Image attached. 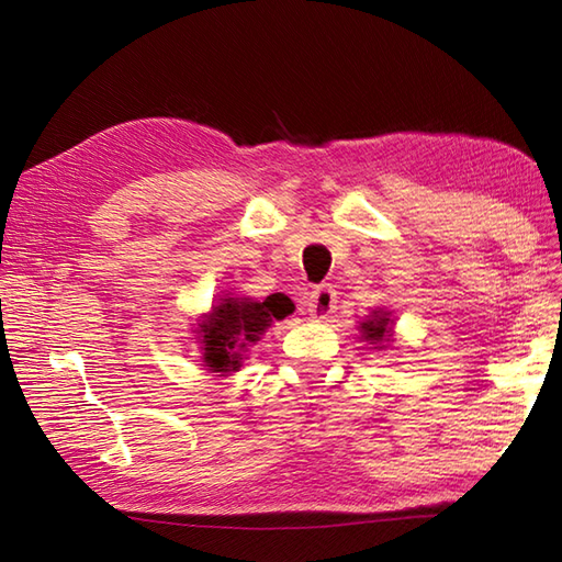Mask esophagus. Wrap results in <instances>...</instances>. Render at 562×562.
<instances>
[{"instance_id": "1", "label": "esophagus", "mask_w": 562, "mask_h": 562, "mask_svg": "<svg viewBox=\"0 0 562 562\" xmlns=\"http://www.w3.org/2000/svg\"><path fill=\"white\" fill-rule=\"evenodd\" d=\"M336 304H338V300H336V292H333L330 284H321V288L308 292V300H306L308 314L318 321L328 318L333 314V308H336Z\"/></svg>"}]
</instances>
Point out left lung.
<instances>
[{"label": "left lung", "instance_id": "8db88e82", "mask_svg": "<svg viewBox=\"0 0 562 562\" xmlns=\"http://www.w3.org/2000/svg\"><path fill=\"white\" fill-rule=\"evenodd\" d=\"M393 326H396V321H393L389 308L376 306L372 314L360 321V336L364 342L374 345V350H386L393 342Z\"/></svg>", "mask_w": 562, "mask_h": 562}]
</instances>
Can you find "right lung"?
I'll use <instances>...</instances> for the list:
<instances>
[{"mask_svg":"<svg viewBox=\"0 0 562 562\" xmlns=\"http://www.w3.org/2000/svg\"><path fill=\"white\" fill-rule=\"evenodd\" d=\"M290 314H294V304L280 292L266 296L262 302L254 296L222 294L212 302L207 314L198 316L193 330L202 367L210 374L232 376L244 367L250 345L266 336L274 321L288 318Z\"/></svg>","mask_w":562,"mask_h":562,"instance_id":"add662e5","label":"right lung"}]
</instances>
